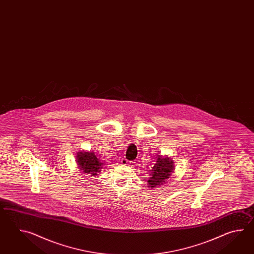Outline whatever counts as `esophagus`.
Returning a JSON list of instances; mask_svg holds the SVG:
<instances>
[{
    "instance_id": "obj_1",
    "label": "esophagus",
    "mask_w": 254,
    "mask_h": 254,
    "mask_svg": "<svg viewBox=\"0 0 254 254\" xmlns=\"http://www.w3.org/2000/svg\"><path fill=\"white\" fill-rule=\"evenodd\" d=\"M121 162H122V164H125V165H128L129 163V160H127L125 157L121 160Z\"/></svg>"
}]
</instances>
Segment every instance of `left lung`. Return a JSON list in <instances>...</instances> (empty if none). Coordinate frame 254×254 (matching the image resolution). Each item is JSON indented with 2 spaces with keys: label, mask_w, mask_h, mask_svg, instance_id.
Here are the masks:
<instances>
[{
  "label": "left lung",
  "mask_w": 254,
  "mask_h": 254,
  "mask_svg": "<svg viewBox=\"0 0 254 254\" xmlns=\"http://www.w3.org/2000/svg\"><path fill=\"white\" fill-rule=\"evenodd\" d=\"M173 160L170 158H162V156L158 157L156 163L154 164L153 168L151 169V177L149 178V187L154 188L157 186L162 185L163 183L167 180L173 172Z\"/></svg>",
  "instance_id": "obj_1"
}]
</instances>
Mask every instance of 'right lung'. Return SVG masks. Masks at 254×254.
Instances as JSON below:
<instances>
[{
    "label": "right lung",
    "mask_w": 254,
    "mask_h": 254,
    "mask_svg": "<svg viewBox=\"0 0 254 254\" xmlns=\"http://www.w3.org/2000/svg\"><path fill=\"white\" fill-rule=\"evenodd\" d=\"M77 163L80 170L84 172V173L92 174V176H96L98 173L102 172L101 169L103 168V163H101L92 151L79 152L77 154Z\"/></svg>",
    "instance_id": "1"
}]
</instances>
